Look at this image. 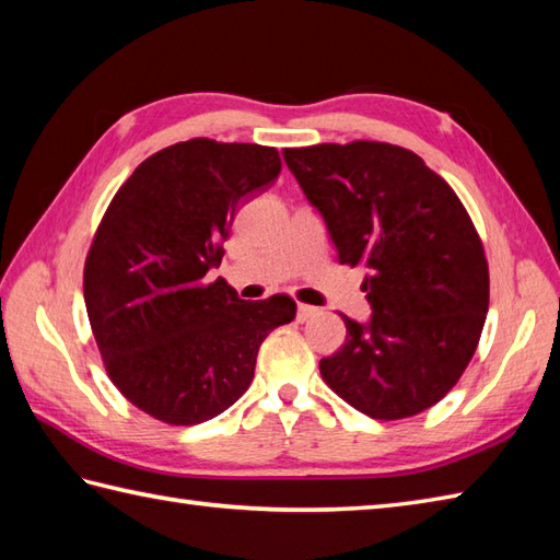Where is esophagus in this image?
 Returning <instances> with one entry per match:
<instances>
[{"label": "esophagus", "instance_id": "1", "mask_svg": "<svg viewBox=\"0 0 560 560\" xmlns=\"http://www.w3.org/2000/svg\"><path fill=\"white\" fill-rule=\"evenodd\" d=\"M313 315H317V307L299 303V313H295V317H299V323H305V319H311Z\"/></svg>", "mask_w": 560, "mask_h": 560}]
</instances>
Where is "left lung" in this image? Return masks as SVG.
<instances>
[{"label": "left lung", "mask_w": 560, "mask_h": 560, "mask_svg": "<svg viewBox=\"0 0 560 560\" xmlns=\"http://www.w3.org/2000/svg\"><path fill=\"white\" fill-rule=\"evenodd\" d=\"M323 213L341 265H363L371 323L341 315L347 341L319 373L353 409L397 421L457 385L489 313V261L467 209L413 151L385 141L283 149Z\"/></svg>", "instance_id": "obj_1"}]
</instances>
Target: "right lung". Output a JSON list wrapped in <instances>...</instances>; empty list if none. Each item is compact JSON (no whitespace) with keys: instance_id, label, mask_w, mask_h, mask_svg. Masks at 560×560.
<instances>
[{"instance_id":"1","label":"right lung","mask_w":560,"mask_h":560,"mask_svg":"<svg viewBox=\"0 0 560 560\" xmlns=\"http://www.w3.org/2000/svg\"><path fill=\"white\" fill-rule=\"evenodd\" d=\"M279 173L273 147L189 139L141 163L103 213L83 301L113 385L153 419L223 413L253 383L261 341L295 317L289 295L243 301L207 279L237 205Z\"/></svg>"}]
</instances>
